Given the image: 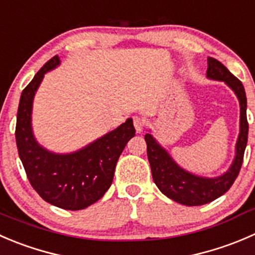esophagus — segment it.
Instances as JSON below:
<instances>
[{
	"mask_svg": "<svg viewBox=\"0 0 255 255\" xmlns=\"http://www.w3.org/2000/svg\"><path fill=\"white\" fill-rule=\"evenodd\" d=\"M145 125H146L145 118H142V117H135V118H133V127H135L137 132H141V131H142V128H145Z\"/></svg>",
	"mask_w": 255,
	"mask_h": 255,
	"instance_id": "1",
	"label": "esophagus"
}]
</instances>
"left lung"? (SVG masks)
Segmentation results:
<instances>
[{
    "label": "left lung",
    "mask_w": 255,
    "mask_h": 255,
    "mask_svg": "<svg viewBox=\"0 0 255 255\" xmlns=\"http://www.w3.org/2000/svg\"><path fill=\"white\" fill-rule=\"evenodd\" d=\"M207 75L211 79L222 80L231 87L241 104V132L237 141V155L231 168L224 175L216 178H206L188 173L176 165L175 161L156 142L150 133L145 135L147 158L151 166L153 182L163 195L185 206H201L210 203L224 195L232 187L241 171L248 141L247 97L242 82L221 62L211 57H208Z\"/></svg>",
    "instance_id": "left-lung-1"
}]
</instances>
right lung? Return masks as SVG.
<instances>
[{
    "mask_svg": "<svg viewBox=\"0 0 255 255\" xmlns=\"http://www.w3.org/2000/svg\"><path fill=\"white\" fill-rule=\"evenodd\" d=\"M58 64V55L50 58L22 92L16 142L27 177L36 192L55 207L79 211L99 201L109 190L118 160L136 131L132 120L128 119L114 131L74 153L55 155L41 147L32 133V102L44 73Z\"/></svg>",
    "mask_w": 255,
    "mask_h": 255,
    "instance_id": "1",
    "label": "right lung"
}]
</instances>
